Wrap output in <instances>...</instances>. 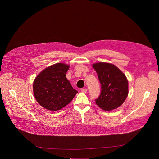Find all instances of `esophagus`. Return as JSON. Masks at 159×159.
Returning a JSON list of instances; mask_svg holds the SVG:
<instances>
[{
  "mask_svg": "<svg viewBox=\"0 0 159 159\" xmlns=\"http://www.w3.org/2000/svg\"><path fill=\"white\" fill-rule=\"evenodd\" d=\"M81 92L83 93H86L87 92V89H82Z\"/></svg>",
  "mask_w": 159,
  "mask_h": 159,
  "instance_id": "1",
  "label": "esophagus"
}]
</instances>
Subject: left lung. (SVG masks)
Masks as SVG:
<instances>
[{"label":"left lung","instance_id":"left-lung-1","mask_svg":"<svg viewBox=\"0 0 159 159\" xmlns=\"http://www.w3.org/2000/svg\"><path fill=\"white\" fill-rule=\"evenodd\" d=\"M101 84V93L96 104L105 111L120 107L128 95V81L124 73L116 66L106 62L92 65Z\"/></svg>","mask_w":159,"mask_h":159}]
</instances>
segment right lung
<instances>
[{"mask_svg":"<svg viewBox=\"0 0 159 159\" xmlns=\"http://www.w3.org/2000/svg\"><path fill=\"white\" fill-rule=\"evenodd\" d=\"M69 66L57 63L41 71L33 82V89L37 102L50 111H57L68 105L77 91L66 78Z\"/></svg>","mask_w":159,"mask_h":159,"instance_id":"1","label":"right lung"}]
</instances>
